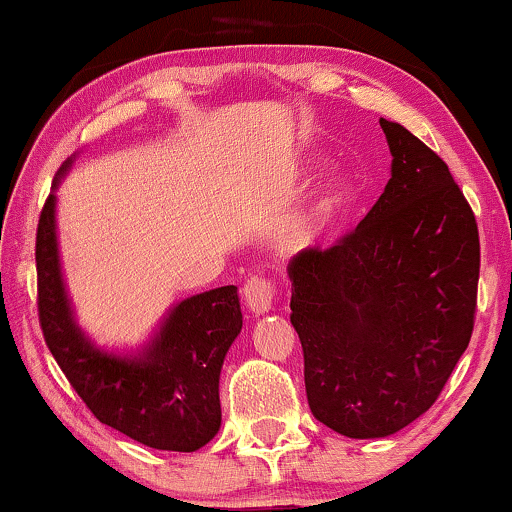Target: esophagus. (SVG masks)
<instances>
[{"label": "esophagus", "mask_w": 512, "mask_h": 512, "mask_svg": "<svg viewBox=\"0 0 512 512\" xmlns=\"http://www.w3.org/2000/svg\"><path fill=\"white\" fill-rule=\"evenodd\" d=\"M275 282L265 275H254L244 282V300H247L249 310L256 314H265L275 305Z\"/></svg>", "instance_id": "34e87169"}]
</instances>
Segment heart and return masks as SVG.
Listing matches in <instances>:
<instances>
[{
  "mask_svg": "<svg viewBox=\"0 0 512 512\" xmlns=\"http://www.w3.org/2000/svg\"><path fill=\"white\" fill-rule=\"evenodd\" d=\"M347 200H349V188L342 184H331L319 200V214L324 216V219H328V216H333L335 212H338V209L345 205Z\"/></svg>",
  "mask_w": 512,
  "mask_h": 512,
  "instance_id": "b5f03b06",
  "label": "heart"
}]
</instances>
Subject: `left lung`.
<instances>
[{"mask_svg": "<svg viewBox=\"0 0 512 512\" xmlns=\"http://www.w3.org/2000/svg\"><path fill=\"white\" fill-rule=\"evenodd\" d=\"M391 179L333 247L289 263L291 324L312 415L349 438H384L436 403L471 342L478 221L450 167L384 121Z\"/></svg>", "mask_w": 512, "mask_h": 512, "instance_id": "obj_1", "label": "left lung"}]
</instances>
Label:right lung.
I'll return each mask as SVG.
<instances>
[{
    "mask_svg": "<svg viewBox=\"0 0 512 512\" xmlns=\"http://www.w3.org/2000/svg\"><path fill=\"white\" fill-rule=\"evenodd\" d=\"M34 256L41 333L88 410L156 450L207 445L221 426L223 359L242 328L237 286L181 300L142 356L118 359L97 352L74 324L55 244V195L41 207Z\"/></svg>",
    "mask_w": 512,
    "mask_h": 512,
    "instance_id": "obj_1",
    "label": "right lung"
}]
</instances>
